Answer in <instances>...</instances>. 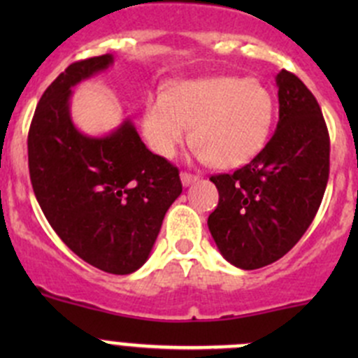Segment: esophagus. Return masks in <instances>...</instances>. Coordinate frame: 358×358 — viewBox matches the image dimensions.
Segmentation results:
<instances>
[{
	"instance_id": "esophagus-1",
	"label": "esophagus",
	"mask_w": 358,
	"mask_h": 358,
	"mask_svg": "<svg viewBox=\"0 0 358 358\" xmlns=\"http://www.w3.org/2000/svg\"><path fill=\"white\" fill-rule=\"evenodd\" d=\"M180 178H182L183 187H189V185H192V183H196L197 180H199V176H197V175H192V173L183 171L182 175H180Z\"/></svg>"
}]
</instances>
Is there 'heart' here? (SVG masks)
I'll return each mask as SVG.
<instances>
[{"instance_id":"heart-1","label":"heart","mask_w":358,"mask_h":358,"mask_svg":"<svg viewBox=\"0 0 358 358\" xmlns=\"http://www.w3.org/2000/svg\"><path fill=\"white\" fill-rule=\"evenodd\" d=\"M275 103L265 86L248 78L180 81L164 96L147 102L143 135L150 149L171 159L189 138L196 156L215 168L248 164L263 150L272 131Z\"/></svg>"}]
</instances>
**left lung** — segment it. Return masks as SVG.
I'll list each match as a JSON object with an SVG mask.
<instances>
[{
	"mask_svg": "<svg viewBox=\"0 0 358 358\" xmlns=\"http://www.w3.org/2000/svg\"><path fill=\"white\" fill-rule=\"evenodd\" d=\"M279 122L262 152L234 173L213 175L220 201L208 227L234 266L282 258L315 218L329 180V133L315 96L292 72L275 78Z\"/></svg>",
	"mask_w": 358,
	"mask_h": 358,
	"instance_id": "obj_1",
	"label": "left lung"
}]
</instances>
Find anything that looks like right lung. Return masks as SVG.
Here are the masks:
<instances>
[{
  "instance_id": "1",
  "label": "right lung",
  "mask_w": 358,
  "mask_h": 358,
  "mask_svg": "<svg viewBox=\"0 0 358 358\" xmlns=\"http://www.w3.org/2000/svg\"><path fill=\"white\" fill-rule=\"evenodd\" d=\"M112 62L109 53L79 60L46 88L29 128V175L64 244L90 265L126 275L149 258L182 182L129 119L106 136L85 135L72 122V88Z\"/></svg>"
}]
</instances>
